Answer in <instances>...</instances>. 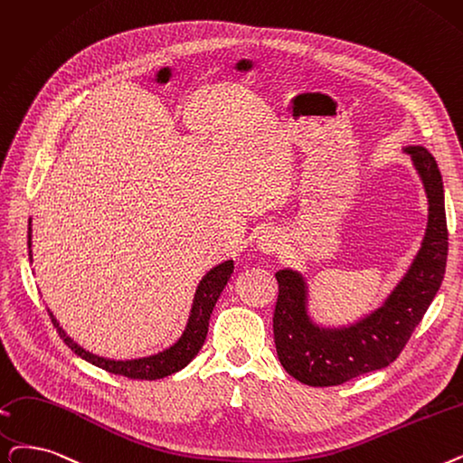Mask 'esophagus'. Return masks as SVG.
<instances>
[{"label":"esophagus","instance_id":"obj_1","mask_svg":"<svg viewBox=\"0 0 463 463\" xmlns=\"http://www.w3.org/2000/svg\"><path fill=\"white\" fill-rule=\"evenodd\" d=\"M279 244H281V234L276 229L263 231L257 238V250L265 255L274 253L279 248Z\"/></svg>","mask_w":463,"mask_h":463}]
</instances>
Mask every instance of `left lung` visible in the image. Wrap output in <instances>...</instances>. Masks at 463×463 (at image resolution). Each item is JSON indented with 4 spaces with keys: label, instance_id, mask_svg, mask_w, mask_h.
<instances>
[{
    "label": "left lung",
    "instance_id": "obj_1",
    "mask_svg": "<svg viewBox=\"0 0 463 463\" xmlns=\"http://www.w3.org/2000/svg\"><path fill=\"white\" fill-rule=\"evenodd\" d=\"M411 155L428 196V227L411 267L374 310L346 326H321L308 310V281L298 270L276 272L278 300L274 343L279 364L308 386H338L359 374L388 367L403 350L443 284L449 231L443 177L433 155L421 146Z\"/></svg>",
    "mask_w": 463,
    "mask_h": 463
}]
</instances>
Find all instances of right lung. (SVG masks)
Instances as JSON below:
<instances>
[{"mask_svg":"<svg viewBox=\"0 0 463 463\" xmlns=\"http://www.w3.org/2000/svg\"><path fill=\"white\" fill-rule=\"evenodd\" d=\"M28 250H30V260L32 259V217L28 223ZM234 270V260L227 259L223 263H219L212 270L206 272V276L198 281L194 297H193V305L189 312L187 326L175 343L165 350H160L156 354L146 355V357H134V359H109L104 355H96L83 346H79L75 340L62 329L60 321L54 317V314L49 310V316L52 319V324L58 331V335L64 338V343L79 355L83 357L89 364L104 369L113 374H123L127 378H136V380H158L170 376L177 371H182L187 367L191 361L196 357V354L203 348L206 335H208V326H210V316L212 310L217 303V298L221 291L225 289L227 281Z\"/></svg>","mask_w":463,"mask_h":463,"instance_id":"add662e5","label":"right lung"}]
</instances>
